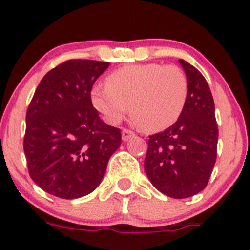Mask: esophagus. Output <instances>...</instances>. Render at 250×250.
Masks as SVG:
<instances>
[{"label":"esophagus","mask_w":250,"mask_h":250,"mask_svg":"<svg viewBox=\"0 0 250 250\" xmlns=\"http://www.w3.org/2000/svg\"><path fill=\"white\" fill-rule=\"evenodd\" d=\"M134 135H135L134 132L129 129H124L123 131H121V137H123V141H127V140H129L130 137L134 136Z\"/></svg>","instance_id":"obj_1"}]
</instances>
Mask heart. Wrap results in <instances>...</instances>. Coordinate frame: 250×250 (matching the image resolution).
<instances>
[{
	"label": "heart",
	"instance_id": "b5f03b06",
	"mask_svg": "<svg viewBox=\"0 0 250 250\" xmlns=\"http://www.w3.org/2000/svg\"><path fill=\"white\" fill-rule=\"evenodd\" d=\"M188 97V81L177 66L127 65L109 73L105 87L92 88L91 101L109 124H119L131 109L146 131L168 129L179 119Z\"/></svg>",
	"mask_w": 250,
	"mask_h": 250
}]
</instances>
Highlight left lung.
<instances>
[{"mask_svg": "<svg viewBox=\"0 0 250 250\" xmlns=\"http://www.w3.org/2000/svg\"><path fill=\"white\" fill-rule=\"evenodd\" d=\"M188 81L184 110L172 126L149 136L145 172L169 198L185 199L208 185L217 156L215 103L205 77L179 60Z\"/></svg>", "mask_w": 250, "mask_h": 250, "instance_id": "left-lung-1", "label": "left lung"}]
</instances>
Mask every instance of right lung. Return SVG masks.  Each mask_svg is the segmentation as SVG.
Returning a JSON list of instances; mask_svg holds the SVG:
<instances>
[{
	"label": "right lung",
	"instance_id": "right-lung-1",
	"mask_svg": "<svg viewBox=\"0 0 250 250\" xmlns=\"http://www.w3.org/2000/svg\"><path fill=\"white\" fill-rule=\"evenodd\" d=\"M109 62L68 60L40 81L25 116L23 147L33 182L61 199H77L101 184L121 132L99 118L91 101Z\"/></svg>",
	"mask_w": 250,
	"mask_h": 250
}]
</instances>
